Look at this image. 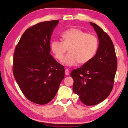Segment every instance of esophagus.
Segmentation results:
<instances>
[{
  "label": "esophagus",
  "instance_id": "1",
  "mask_svg": "<svg viewBox=\"0 0 128 128\" xmlns=\"http://www.w3.org/2000/svg\"><path fill=\"white\" fill-rule=\"evenodd\" d=\"M69 73H70V71L69 69H66L65 70V74L66 75H69Z\"/></svg>",
  "mask_w": 128,
  "mask_h": 128
}]
</instances>
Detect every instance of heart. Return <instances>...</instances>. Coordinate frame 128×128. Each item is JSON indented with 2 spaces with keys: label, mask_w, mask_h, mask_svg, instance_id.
<instances>
[{
  "label": "heart",
  "mask_w": 128,
  "mask_h": 128,
  "mask_svg": "<svg viewBox=\"0 0 128 128\" xmlns=\"http://www.w3.org/2000/svg\"><path fill=\"white\" fill-rule=\"evenodd\" d=\"M62 42L53 41L50 48L55 57L62 60L68 49L69 53L63 59L62 63L68 66L78 63H87L93 58L98 48V39L93 34L87 33L81 29L70 28L62 35Z\"/></svg>",
  "instance_id": "obj_1"
}]
</instances>
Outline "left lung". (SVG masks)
<instances>
[{
	"label": "left lung",
	"instance_id": "obj_1",
	"mask_svg": "<svg viewBox=\"0 0 128 128\" xmlns=\"http://www.w3.org/2000/svg\"><path fill=\"white\" fill-rule=\"evenodd\" d=\"M99 38L96 54L87 63L71 73L73 91L87 106L97 105L105 100L112 90L117 69L114 47L108 34L99 26L90 22Z\"/></svg>",
	"mask_w": 128,
	"mask_h": 128
}]
</instances>
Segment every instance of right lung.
<instances>
[{
  "label": "right lung",
  "instance_id": "right-lung-1",
  "mask_svg": "<svg viewBox=\"0 0 128 128\" xmlns=\"http://www.w3.org/2000/svg\"><path fill=\"white\" fill-rule=\"evenodd\" d=\"M58 20L38 23L24 32L14 50L13 73L26 98L39 105L55 96L65 69L50 54V39Z\"/></svg>",
  "mask_w": 128,
  "mask_h": 128
}]
</instances>
